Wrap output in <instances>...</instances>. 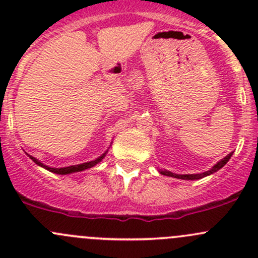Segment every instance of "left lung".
Wrapping results in <instances>:
<instances>
[{"mask_svg": "<svg viewBox=\"0 0 258 258\" xmlns=\"http://www.w3.org/2000/svg\"><path fill=\"white\" fill-rule=\"evenodd\" d=\"M233 152H231L230 155L226 156L225 158H222V160L220 161V162L216 163L215 166H213L212 168L209 171H206V172H202V173H195V175H176V173H172L170 172V171L167 170H160V173L161 175H165V176H170V177H175V178H181V179H200V178H204L206 177V176H210L212 175V173L217 172L220 168H222L223 166L226 165V163L228 162V160L231 158V156H232Z\"/></svg>", "mask_w": 258, "mask_h": 258, "instance_id": "obj_1", "label": "left lung"}]
</instances>
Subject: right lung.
Segmentation results:
<instances>
[{"mask_svg":"<svg viewBox=\"0 0 258 258\" xmlns=\"http://www.w3.org/2000/svg\"><path fill=\"white\" fill-rule=\"evenodd\" d=\"M106 153H107V151H106L105 153H103L102 156H100V157H97L96 160L93 161H90V162H85V163H80V165H75V166H69V167H62V168H54V167H48V166L43 165V163H41L40 161L36 160L35 157H32V156H30L31 160L33 161L35 163H37L38 166H41V167L46 168V170L49 171V172H53V173H57V175H69V173H74V172H80V171H85L87 170V168H91L93 167L95 165H97L98 162H101L102 161V158L105 157Z\"/></svg>","mask_w":258,"mask_h":258,"instance_id":"add662e5","label":"right lung"}]
</instances>
